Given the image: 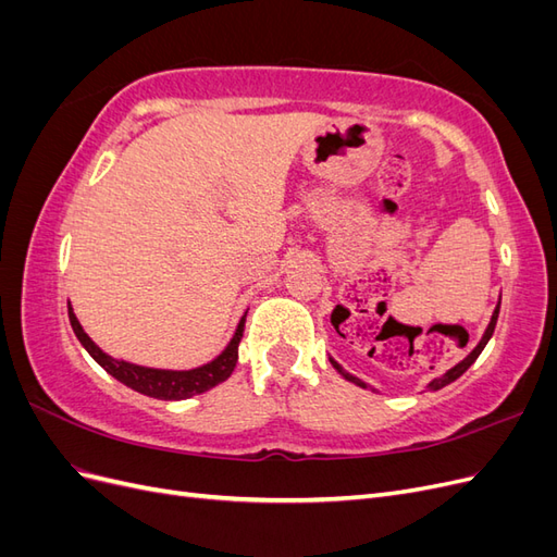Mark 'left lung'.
Returning <instances> with one entry per match:
<instances>
[{
  "mask_svg": "<svg viewBox=\"0 0 557 557\" xmlns=\"http://www.w3.org/2000/svg\"><path fill=\"white\" fill-rule=\"evenodd\" d=\"M497 315H499V305L495 307V313H493V318H491V325H487V330H485V334H483V339L479 342V346L474 348V350H471L469 352V356L462 360V362H458V364H455L453 369H448V372L444 374V376H440V379H434V381H430V391H440V387H444V385H448V383H453L455 379H460L465 372H467V369L471 367V364H474L476 362V358L481 356V350L485 348V344L487 342H491V336H493V332H495V325H497ZM330 362L334 364V369H336V372H342V376L344 379H348V381H352V383H358V385H362V387H367L360 379H356V376H350V374H346L344 372V369L339 367V364H336L332 358H330Z\"/></svg>",
  "mask_w": 557,
  "mask_h": 557,
  "instance_id": "obj_1",
  "label": "left lung"
}]
</instances>
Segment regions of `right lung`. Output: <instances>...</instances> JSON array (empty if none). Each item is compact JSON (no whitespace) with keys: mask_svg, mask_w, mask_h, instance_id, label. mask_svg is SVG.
Returning <instances> with one entry per match:
<instances>
[{"mask_svg":"<svg viewBox=\"0 0 557 557\" xmlns=\"http://www.w3.org/2000/svg\"><path fill=\"white\" fill-rule=\"evenodd\" d=\"M70 323L74 327V334L78 336V342L95 358V362L102 364L113 379L125 383L127 387H132V391L156 397V399H188L193 395L207 393L213 385L230 379L239 360V342L244 336L246 315L239 320L237 332H234L232 342L227 344V348L221 352V356L211 360L209 364L188 369V372H170V369H150V367H139L125 360H113L90 339L86 332H83L78 318L74 315L72 309H70Z\"/></svg>","mask_w":557,"mask_h":557,"instance_id":"right-lung-1","label":"right lung"}]
</instances>
